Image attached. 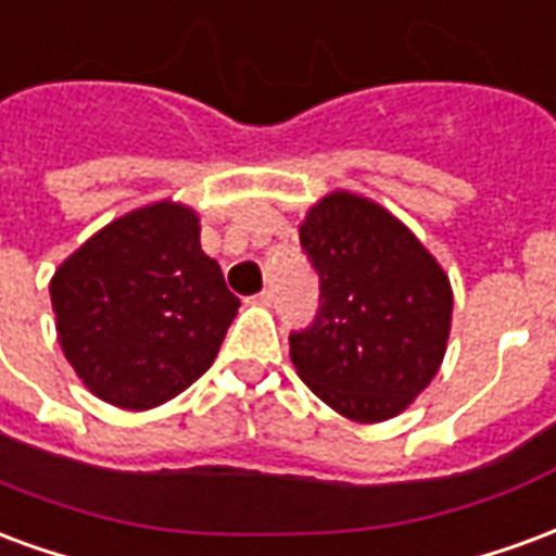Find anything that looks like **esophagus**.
I'll return each mask as SVG.
<instances>
[{
  "mask_svg": "<svg viewBox=\"0 0 556 556\" xmlns=\"http://www.w3.org/2000/svg\"><path fill=\"white\" fill-rule=\"evenodd\" d=\"M270 301H274V291L270 289H262L258 294H253V303H258V306H270Z\"/></svg>",
  "mask_w": 556,
  "mask_h": 556,
  "instance_id": "esophagus-1",
  "label": "esophagus"
}]
</instances>
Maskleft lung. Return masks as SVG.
Segmentation results:
<instances>
[{
	"instance_id": "1",
	"label": "left lung",
	"mask_w": 556,
	"mask_h": 556,
	"mask_svg": "<svg viewBox=\"0 0 556 556\" xmlns=\"http://www.w3.org/2000/svg\"><path fill=\"white\" fill-rule=\"evenodd\" d=\"M301 247L321 303L313 325L289 337L294 369L342 417H396L443 361L450 279L393 214L342 190L306 214Z\"/></svg>"
}]
</instances>
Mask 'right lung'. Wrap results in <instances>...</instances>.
Returning a JSON list of instances; mask_svg holds the SVG:
<instances>
[{
    "mask_svg": "<svg viewBox=\"0 0 556 556\" xmlns=\"http://www.w3.org/2000/svg\"><path fill=\"white\" fill-rule=\"evenodd\" d=\"M67 363L127 410L169 402L214 363L241 301L202 253L199 217L157 202L110 223L50 282Z\"/></svg>",
    "mask_w": 556,
    "mask_h": 556,
    "instance_id": "right-lung-1",
    "label": "right lung"
}]
</instances>
